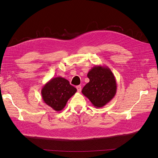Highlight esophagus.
Segmentation results:
<instances>
[{
  "label": "esophagus",
  "instance_id": "34e87169",
  "mask_svg": "<svg viewBox=\"0 0 158 158\" xmlns=\"http://www.w3.org/2000/svg\"><path fill=\"white\" fill-rule=\"evenodd\" d=\"M76 88H77V92H81V86L78 85V86H76Z\"/></svg>",
  "mask_w": 158,
  "mask_h": 158
}]
</instances>
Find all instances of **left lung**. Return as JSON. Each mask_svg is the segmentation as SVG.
Listing matches in <instances>:
<instances>
[{
  "label": "left lung",
  "instance_id": "8db88e82",
  "mask_svg": "<svg viewBox=\"0 0 158 158\" xmlns=\"http://www.w3.org/2000/svg\"><path fill=\"white\" fill-rule=\"evenodd\" d=\"M87 76L89 82L82 89V93L97 108L110 102L117 93V82L113 73L106 66H95Z\"/></svg>",
  "mask_w": 158,
  "mask_h": 158
}]
</instances>
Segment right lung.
Segmentation results:
<instances>
[{"mask_svg":"<svg viewBox=\"0 0 158 158\" xmlns=\"http://www.w3.org/2000/svg\"><path fill=\"white\" fill-rule=\"evenodd\" d=\"M77 92V89L70 85L69 81L63 77L51 79L43 86L41 91L44 102L55 110L61 111L69 99Z\"/></svg>","mask_w":158,"mask_h":158,"instance_id":"obj_1","label":"right lung"}]
</instances>
